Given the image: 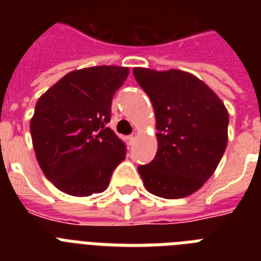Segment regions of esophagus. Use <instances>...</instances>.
<instances>
[{"label":"esophagus","mask_w":261,"mask_h":261,"mask_svg":"<svg viewBox=\"0 0 261 261\" xmlns=\"http://www.w3.org/2000/svg\"><path fill=\"white\" fill-rule=\"evenodd\" d=\"M136 138H137V135H136V133H132V135L129 136V137H128L129 144H133V142L136 141Z\"/></svg>","instance_id":"34e87169"}]
</instances>
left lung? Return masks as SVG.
I'll return each mask as SVG.
<instances>
[{"label": "left lung", "instance_id": "8db88e82", "mask_svg": "<svg viewBox=\"0 0 261 261\" xmlns=\"http://www.w3.org/2000/svg\"><path fill=\"white\" fill-rule=\"evenodd\" d=\"M133 75L153 103L158 130L155 156L138 166L144 186L163 199L192 195L225 153L227 110L213 90L187 71L135 68Z\"/></svg>", "mask_w": 261, "mask_h": 261}]
</instances>
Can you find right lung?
Listing matches in <instances>:
<instances>
[{"mask_svg":"<svg viewBox=\"0 0 261 261\" xmlns=\"http://www.w3.org/2000/svg\"><path fill=\"white\" fill-rule=\"evenodd\" d=\"M129 69L93 66L68 73L39 98L30 121L36 159L49 181L78 197L100 193L125 159L112 129L111 105Z\"/></svg>","mask_w":261,"mask_h":261,"instance_id":"right-lung-1","label":"right lung"}]
</instances>
